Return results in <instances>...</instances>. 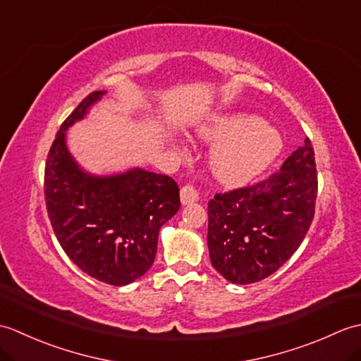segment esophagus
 Segmentation results:
<instances>
[{
	"mask_svg": "<svg viewBox=\"0 0 361 361\" xmlns=\"http://www.w3.org/2000/svg\"><path fill=\"white\" fill-rule=\"evenodd\" d=\"M180 197H181L183 204H189V203H194V202L198 200V192H197V189L194 186L186 185V186L181 188Z\"/></svg>",
	"mask_w": 361,
	"mask_h": 361,
	"instance_id": "esophagus-1",
	"label": "esophagus"
}]
</instances>
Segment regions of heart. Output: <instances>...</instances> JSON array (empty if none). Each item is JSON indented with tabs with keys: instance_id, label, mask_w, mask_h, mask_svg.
Instances as JSON below:
<instances>
[{
	"instance_id": "b5f03b06",
	"label": "heart",
	"mask_w": 361,
	"mask_h": 361,
	"mask_svg": "<svg viewBox=\"0 0 361 361\" xmlns=\"http://www.w3.org/2000/svg\"><path fill=\"white\" fill-rule=\"evenodd\" d=\"M198 133L204 140L219 142L211 153V167L214 175L226 185L252 180L282 150L279 133L252 114L217 118Z\"/></svg>"
}]
</instances>
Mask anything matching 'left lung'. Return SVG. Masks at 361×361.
<instances>
[{"instance_id":"obj_1","label":"left lung","mask_w":361,"mask_h":361,"mask_svg":"<svg viewBox=\"0 0 361 361\" xmlns=\"http://www.w3.org/2000/svg\"><path fill=\"white\" fill-rule=\"evenodd\" d=\"M315 152L309 137L281 171L256 185L214 195L208 203L211 264L233 283L273 274L293 256L315 216Z\"/></svg>"}]
</instances>
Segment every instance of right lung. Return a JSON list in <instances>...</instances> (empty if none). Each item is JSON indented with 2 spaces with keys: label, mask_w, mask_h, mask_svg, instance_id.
<instances>
[{
  "label": "right lung",
  "mask_w": 361,
  "mask_h": 361,
  "mask_svg": "<svg viewBox=\"0 0 361 361\" xmlns=\"http://www.w3.org/2000/svg\"><path fill=\"white\" fill-rule=\"evenodd\" d=\"M105 94L93 91L60 127L44 167V202L59 243L83 273L127 286L149 270L159 229L180 209L173 178L142 169L96 176L75 163L65 132Z\"/></svg>",
  "instance_id": "obj_1"
}]
</instances>
